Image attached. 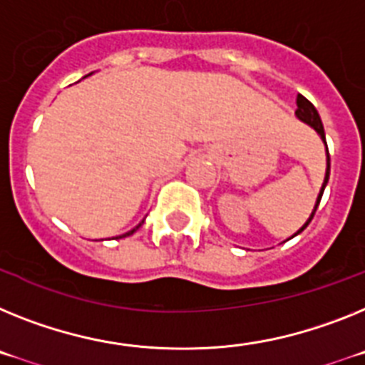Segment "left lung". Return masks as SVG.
Here are the masks:
<instances>
[{
	"mask_svg": "<svg viewBox=\"0 0 365 365\" xmlns=\"http://www.w3.org/2000/svg\"><path fill=\"white\" fill-rule=\"evenodd\" d=\"M296 117L299 119L301 123H305V125H309L310 128H314L316 134H318L319 139L323 141V145H325V156H327V169H325V178H323L322 189H319V195H318V198H316V204H314V209H312V213H310V217L307 218L305 224H303V226H301L299 230H297L296 233L290 237V239H294L296 235H299L301 231L305 230V227L310 224V220H312V217H314V213H316V209H318V205H319V200H322L323 191H325V185H327V182H329V174H331V156H329L327 139H325V130H323V123H322V119H319V113H318V110L314 108V104L310 103L309 99H305L303 95H297ZM290 239H287V240H290Z\"/></svg>",
	"mask_w": 365,
	"mask_h": 365,
	"instance_id": "1",
	"label": "left lung"
}]
</instances>
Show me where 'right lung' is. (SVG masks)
<instances>
[{"label":"right lung","instance_id":"1","mask_svg":"<svg viewBox=\"0 0 365 365\" xmlns=\"http://www.w3.org/2000/svg\"><path fill=\"white\" fill-rule=\"evenodd\" d=\"M143 222H145V218H143V220H141V222H139V224H138V226H135V227H134V230H130V231H126V233H123V235L115 237V239H125V237H128V235H132V233H135V231H138V230H139V227H141V224H143Z\"/></svg>","mask_w":365,"mask_h":365}]
</instances>
